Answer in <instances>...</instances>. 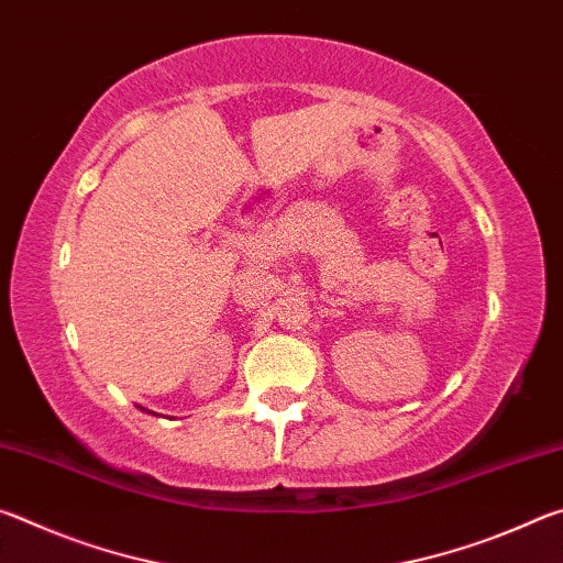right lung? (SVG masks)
I'll use <instances>...</instances> for the list:
<instances>
[{
	"mask_svg": "<svg viewBox=\"0 0 563 563\" xmlns=\"http://www.w3.org/2000/svg\"><path fill=\"white\" fill-rule=\"evenodd\" d=\"M141 409H144V407H141Z\"/></svg>",
	"mask_w": 563,
	"mask_h": 563,
	"instance_id": "obj_1",
	"label": "right lung"
}]
</instances>
